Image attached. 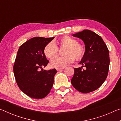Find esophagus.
Here are the masks:
<instances>
[{
	"label": "esophagus",
	"mask_w": 121,
	"mask_h": 121,
	"mask_svg": "<svg viewBox=\"0 0 121 121\" xmlns=\"http://www.w3.org/2000/svg\"><path fill=\"white\" fill-rule=\"evenodd\" d=\"M63 69H64V68H57L56 70L57 71H61V70H62Z\"/></svg>",
	"instance_id": "esophagus-1"
}]
</instances>
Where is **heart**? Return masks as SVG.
<instances>
[{"label": "heart", "mask_w": 121, "mask_h": 121, "mask_svg": "<svg viewBox=\"0 0 121 121\" xmlns=\"http://www.w3.org/2000/svg\"><path fill=\"white\" fill-rule=\"evenodd\" d=\"M56 43L60 47H65L64 56L56 57L51 61L50 66L52 68H63L73 62L75 58L79 60L85 55L84 46L71 37L65 36L57 40ZM44 53L47 58H53L58 55V48L53 42L47 44L44 48Z\"/></svg>", "instance_id": "b5f03b06"}]
</instances>
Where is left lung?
Masks as SVG:
<instances>
[{"label": "left lung", "mask_w": 121, "mask_h": 121, "mask_svg": "<svg viewBox=\"0 0 121 121\" xmlns=\"http://www.w3.org/2000/svg\"><path fill=\"white\" fill-rule=\"evenodd\" d=\"M73 36L83 41L85 52L79 63L82 66L74 68L71 83L82 93L91 92L100 87L107 77L110 62L109 51L101 37L91 30H84ZM83 66L85 67L84 69Z\"/></svg>", "instance_id": "obj_1"}]
</instances>
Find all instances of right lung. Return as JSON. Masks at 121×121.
I'll list each match as a JSON object with an SVG mask.
<instances>
[{
    "instance_id": "1",
    "label": "right lung",
    "mask_w": 121,
    "mask_h": 121,
    "mask_svg": "<svg viewBox=\"0 0 121 121\" xmlns=\"http://www.w3.org/2000/svg\"><path fill=\"white\" fill-rule=\"evenodd\" d=\"M54 38L34 37L20 46L17 51L13 66L14 76L20 90L32 98H45L53 86L57 71L43 68L49 62L44 53V47Z\"/></svg>"
}]
</instances>
